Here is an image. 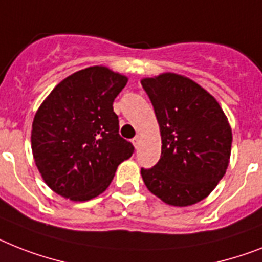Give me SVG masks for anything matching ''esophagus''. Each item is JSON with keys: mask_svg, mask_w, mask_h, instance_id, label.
<instances>
[{"mask_svg": "<svg viewBox=\"0 0 262 262\" xmlns=\"http://www.w3.org/2000/svg\"><path fill=\"white\" fill-rule=\"evenodd\" d=\"M133 143H134V146H135V148H139V144H140V136L139 135L134 138Z\"/></svg>", "mask_w": 262, "mask_h": 262, "instance_id": "obj_1", "label": "esophagus"}]
</instances>
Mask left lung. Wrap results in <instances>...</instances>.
I'll list each match as a JSON object with an SVG mask.
<instances>
[{"label":"left lung","instance_id":"obj_1","mask_svg":"<svg viewBox=\"0 0 262 262\" xmlns=\"http://www.w3.org/2000/svg\"><path fill=\"white\" fill-rule=\"evenodd\" d=\"M159 124L161 159L140 170L150 193L170 206L205 200L226 172L232 128L215 97L189 77L174 72L140 80Z\"/></svg>","mask_w":262,"mask_h":262}]
</instances>
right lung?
Instances as JSON below:
<instances>
[{
  "mask_svg": "<svg viewBox=\"0 0 262 262\" xmlns=\"http://www.w3.org/2000/svg\"><path fill=\"white\" fill-rule=\"evenodd\" d=\"M127 81L108 67H88L61 80L41 103L32 123V152L56 194L73 202L100 195L133 155L112 107Z\"/></svg>",
  "mask_w": 262,
  "mask_h": 262,
  "instance_id": "right-lung-1",
  "label": "right lung"
}]
</instances>
